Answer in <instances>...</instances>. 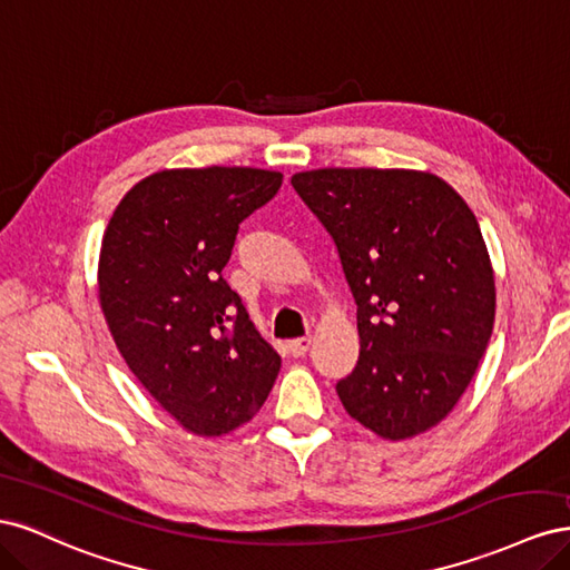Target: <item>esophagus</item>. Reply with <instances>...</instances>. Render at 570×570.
I'll return each mask as SVG.
<instances>
[{
  "instance_id": "obj_1",
  "label": "esophagus",
  "mask_w": 570,
  "mask_h": 570,
  "mask_svg": "<svg viewBox=\"0 0 570 570\" xmlns=\"http://www.w3.org/2000/svg\"><path fill=\"white\" fill-rule=\"evenodd\" d=\"M312 337H299V340H292L289 342V352L292 356H304L308 350H312Z\"/></svg>"
}]
</instances>
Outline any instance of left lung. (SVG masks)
Returning a JSON list of instances; mask_svg holds the SVG:
<instances>
[{
  "label": "left lung",
  "instance_id": "obj_1",
  "mask_svg": "<svg viewBox=\"0 0 570 570\" xmlns=\"http://www.w3.org/2000/svg\"><path fill=\"white\" fill-rule=\"evenodd\" d=\"M292 187L333 235L356 302L342 406L383 440L428 433L471 385L494 325V271L469 204L413 168H316Z\"/></svg>",
  "mask_w": 570,
  "mask_h": 570
}]
</instances>
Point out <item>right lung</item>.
I'll list each match as a JSON object with an SVG mask.
<instances>
[{
  "label": "right lung",
  "instance_id": "obj_1",
  "mask_svg": "<svg viewBox=\"0 0 570 570\" xmlns=\"http://www.w3.org/2000/svg\"><path fill=\"white\" fill-rule=\"evenodd\" d=\"M283 183L249 166L164 168L118 202L99 249V306L120 356L199 438L252 421L281 356L223 281L239 223Z\"/></svg>",
  "mask_w": 570,
  "mask_h": 570
}]
</instances>
